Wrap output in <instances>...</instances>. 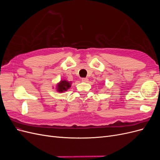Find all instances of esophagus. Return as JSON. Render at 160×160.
Here are the masks:
<instances>
[{"instance_id": "1", "label": "esophagus", "mask_w": 160, "mask_h": 160, "mask_svg": "<svg viewBox=\"0 0 160 160\" xmlns=\"http://www.w3.org/2000/svg\"><path fill=\"white\" fill-rule=\"evenodd\" d=\"M81 81H82V82H84V83H87V82H88V78H82Z\"/></svg>"}]
</instances>
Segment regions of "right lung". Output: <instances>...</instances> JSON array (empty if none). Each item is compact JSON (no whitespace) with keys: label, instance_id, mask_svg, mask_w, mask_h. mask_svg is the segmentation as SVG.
I'll use <instances>...</instances> for the list:
<instances>
[{"label":"right lung","instance_id":"obj_1","mask_svg":"<svg viewBox=\"0 0 160 160\" xmlns=\"http://www.w3.org/2000/svg\"><path fill=\"white\" fill-rule=\"evenodd\" d=\"M71 82H69L66 80H62L57 86V91L59 93H62V92L67 91L71 88Z\"/></svg>","mask_w":160,"mask_h":160}]
</instances>
